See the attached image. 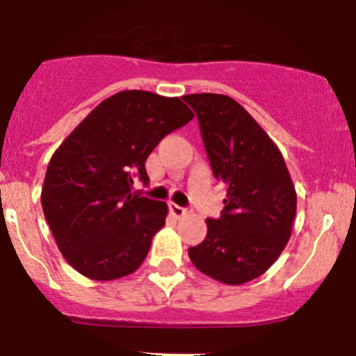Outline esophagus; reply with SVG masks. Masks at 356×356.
Returning a JSON list of instances; mask_svg holds the SVG:
<instances>
[{
  "label": "esophagus",
  "mask_w": 356,
  "mask_h": 356,
  "mask_svg": "<svg viewBox=\"0 0 356 356\" xmlns=\"http://www.w3.org/2000/svg\"><path fill=\"white\" fill-rule=\"evenodd\" d=\"M169 210H171V213L175 217H184V216H188V213H191V210L185 209V207L176 205V203H169Z\"/></svg>",
  "instance_id": "esophagus-1"
}]
</instances>
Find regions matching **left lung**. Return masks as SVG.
<instances>
[{
  "label": "left lung",
  "instance_id": "8db88e82",
  "mask_svg": "<svg viewBox=\"0 0 356 356\" xmlns=\"http://www.w3.org/2000/svg\"><path fill=\"white\" fill-rule=\"evenodd\" d=\"M200 121L213 176L226 184L219 219L188 248L201 273L228 285L259 278L287 246L296 217V188L278 146L246 110L225 94H187Z\"/></svg>",
  "mask_w": 356,
  "mask_h": 356
}]
</instances>
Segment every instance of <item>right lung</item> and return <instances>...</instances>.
<instances>
[{"instance_id": "1", "label": "right lung", "mask_w": 356, "mask_h": 356, "mask_svg": "<svg viewBox=\"0 0 356 356\" xmlns=\"http://www.w3.org/2000/svg\"><path fill=\"white\" fill-rule=\"evenodd\" d=\"M194 114L180 97L122 90L106 97L49 160L42 210L72 269L97 282L131 275L146 259L168 205L131 193L156 144Z\"/></svg>"}]
</instances>
